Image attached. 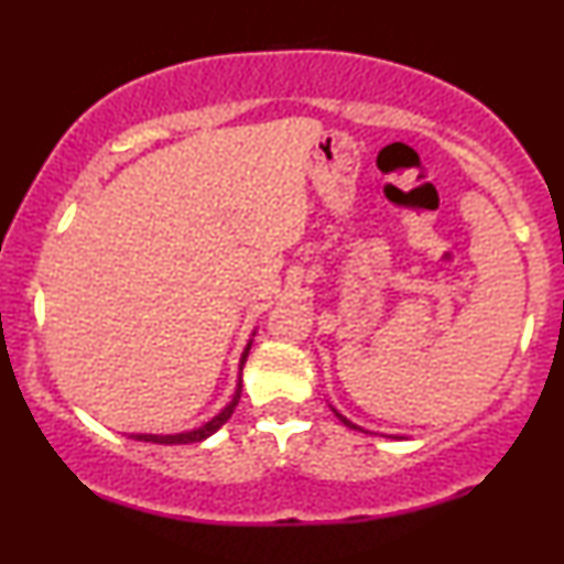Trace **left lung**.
<instances>
[{"instance_id": "1", "label": "left lung", "mask_w": 564, "mask_h": 564, "mask_svg": "<svg viewBox=\"0 0 564 564\" xmlns=\"http://www.w3.org/2000/svg\"><path fill=\"white\" fill-rule=\"evenodd\" d=\"M332 411L336 413V419H339V422H341V424H345V426H349V430H360V432H364V426H358V424H352V422H349V419H347V416H341V413H339V411H336V408H332Z\"/></svg>"}]
</instances>
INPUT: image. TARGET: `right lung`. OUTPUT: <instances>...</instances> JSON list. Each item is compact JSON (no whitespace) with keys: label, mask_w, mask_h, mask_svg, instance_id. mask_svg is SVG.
Instances as JSON below:
<instances>
[{"label":"right lung","mask_w":564,"mask_h":564,"mask_svg":"<svg viewBox=\"0 0 564 564\" xmlns=\"http://www.w3.org/2000/svg\"><path fill=\"white\" fill-rule=\"evenodd\" d=\"M249 349H251V339L249 345H246L243 355H241V364H238V371H243V364L246 358H249ZM241 373H238V384H236V392H232L230 403L223 408V411L217 413L215 419H209L206 424H200L198 430H191V432H177V435H129L132 440H140V443H159V445H187V443H200V440H206L209 435H215V432L223 426L228 419L232 416V411H236L238 400H241Z\"/></svg>","instance_id":"right-lung-1"}]
</instances>
